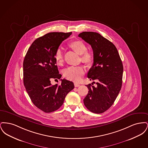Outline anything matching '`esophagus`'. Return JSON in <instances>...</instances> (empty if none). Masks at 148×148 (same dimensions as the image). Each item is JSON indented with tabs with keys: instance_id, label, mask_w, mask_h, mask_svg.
<instances>
[{
	"instance_id": "obj_1",
	"label": "esophagus",
	"mask_w": 148,
	"mask_h": 148,
	"mask_svg": "<svg viewBox=\"0 0 148 148\" xmlns=\"http://www.w3.org/2000/svg\"><path fill=\"white\" fill-rule=\"evenodd\" d=\"M74 86H75V87H79L80 86V84H79L77 83H74Z\"/></svg>"
}]
</instances>
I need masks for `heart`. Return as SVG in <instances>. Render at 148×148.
I'll use <instances>...</instances> for the list:
<instances>
[{"label":"heart","instance_id":"obj_1","mask_svg":"<svg viewBox=\"0 0 148 148\" xmlns=\"http://www.w3.org/2000/svg\"><path fill=\"white\" fill-rule=\"evenodd\" d=\"M69 47L80 56L81 61L85 64L91 63L93 59V53L91 51L86 50V45L82 40H74L69 44ZM55 60L59 65H62L64 62L63 52L60 49H58L55 54ZM85 73L84 68L83 66H71L64 71V77L74 82H79Z\"/></svg>","mask_w":148,"mask_h":148}]
</instances>
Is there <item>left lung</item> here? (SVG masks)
I'll return each mask as SVG.
<instances>
[{
    "instance_id": "left-lung-1",
    "label": "left lung",
    "mask_w": 148,
    "mask_h": 148,
    "mask_svg": "<svg viewBox=\"0 0 148 148\" xmlns=\"http://www.w3.org/2000/svg\"><path fill=\"white\" fill-rule=\"evenodd\" d=\"M78 36L92 47L94 62L88 77L97 81L96 86L92 83L86 85L89 91L83 100L84 104L92 113H104L113 105L121 89L123 73L121 60L115 46L98 33L84 32Z\"/></svg>"
}]
</instances>
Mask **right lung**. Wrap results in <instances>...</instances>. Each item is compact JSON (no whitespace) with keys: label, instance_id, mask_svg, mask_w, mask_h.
<instances>
[{"label":"right lung","instance_id":"right-lung-1","mask_svg":"<svg viewBox=\"0 0 148 148\" xmlns=\"http://www.w3.org/2000/svg\"><path fill=\"white\" fill-rule=\"evenodd\" d=\"M52 32L37 38L29 48L23 62V82L33 103L45 113L58 110L63 105L74 83L61 79V84L51 85V78L60 79L55 54L60 44L71 34Z\"/></svg>","mask_w":148,"mask_h":148}]
</instances>
